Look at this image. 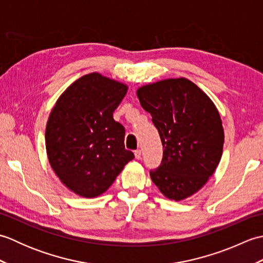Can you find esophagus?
<instances>
[{
	"instance_id": "obj_1",
	"label": "esophagus",
	"mask_w": 263,
	"mask_h": 263,
	"mask_svg": "<svg viewBox=\"0 0 263 263\" xmlns=\"http://www.w3.org/2000/svg\"><path fill=\"white\" fill-rule=\"evenodd\" d=\"M135 156H136L137 159H140V158H141V150H140V149L136 150V152H135Z\"/></svg>"
}]
</instances>
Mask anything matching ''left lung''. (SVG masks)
<instances>
[{"mask_svg":"<svg viewBox=\"0 0 263 263\" xmlns=\"http://www.w3.org/2000/svg\"><path fill=\"white\" fill-rule=\"evenodd\" d=\"M137 96L153 116L163 143V160L150 171L155 185L170 200L198 192L219 164L224 128L214 102L185 78L142 86Z\"/></svg>","mask_w":263,"mask_h":263,"instance_id":"left-lung-1","label":"left lung"}]
</instances>
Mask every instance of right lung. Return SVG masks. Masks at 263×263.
Returning a JSON list of instances; mask_svg holds the SVG:
<instances>
[{"label": "right lung", "mask_w": 263, "mask_h": 263, "mask_svg": "<svg viewBox=\"0 0 263 263\" xmlns=\"http://www.w3.org/2000/svg\"><path fill=\"white\" fill-rule=\"evenodd\" d=\"M127 86L98 72L76 80L49 114L45 143L60 181L82 198L108 190L135 155L124 147L125 130L113 113Z\"/></svg>", "instance_id": "1"}]
</instances>
